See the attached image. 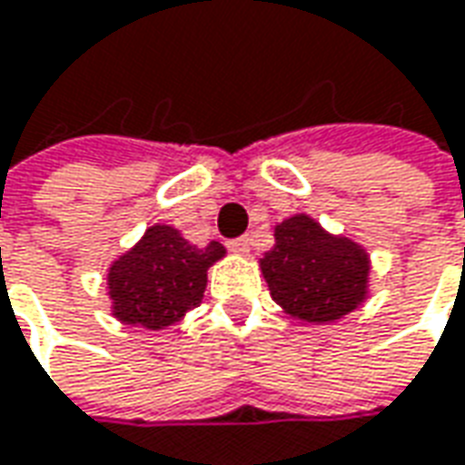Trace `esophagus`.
Returning a JSON list of instances; mask_svg holds the SVG:
<instances>
[{
	"label": "esophagus",
	"mask_w": 465,
	"mask_h": 465,
	"mask_svg": "<svg viewBox=\"0 0 465 465\" xmlns=\"http://www.w3.org/2000/svg\"><path fill=\"white\" fill-rule=\"evenodd\" d=\"M226 247H229V252H233V254H247V252H249V239H247V236H239V239H229V242H226Z\"/></svg>",
	"instance_id": "34e87169"
}]
</instances>
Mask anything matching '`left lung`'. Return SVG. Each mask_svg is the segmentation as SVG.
Wrapping results in <instances>:
<instances>
[{
    "instance_id": "obj_1",
    "label": "left lung",
    "mask_w": 465,
    "mask_h": 465,
    "mask_svg": "<svg viewBox=\"0 0 465 465\" xmlns=\"http://www.w3.org/2000/svg\"><path fill=\"white\" fill-rule=\"evenodd\" d=\"M260 264L275 303L313 324L342 319L361 306L371 270L355 242L331 236L303 213L275 229V247Z\"/></svg>"
}]
</instances>
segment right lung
<instances>
[{
	"label": "right lung",
	"instance_id": "obj_1",
	"mask_svg": "<svg viewBox=\"0 0 465 465\" xmlns=\"http://www.w3.org/2000/svg\"><path fill=\"white\" fill-rule=\"evenodd\" d=\"M226 249L218 242L198 249L172 226H152L107 272L113 313L125 324L164 329L201 303L208 267Z\"/></svg>",
	"mask_w": 465,
	"mask_h": 465
}]
</instances>
